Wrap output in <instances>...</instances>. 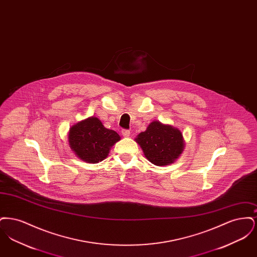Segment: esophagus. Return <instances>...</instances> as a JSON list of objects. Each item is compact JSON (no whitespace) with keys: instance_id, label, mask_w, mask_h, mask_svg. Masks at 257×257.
I'll list each match as a JSON object with an SVG mask.
<instances>
[{"instance_id":"34e87169","label":"esophagus","mask_w":257,"mask_h":257,"mask_svg":"<svg viewBox=\"0 0 257 257\" xmlns=\"http://www.w3.org/2000/svg\"><path fill=\"white\" fill-rule=\"evenodd\" d=\"M121 133H122L123 137H129L130 136V131L128 129H122Z\"/></svg>"}]
</instances>
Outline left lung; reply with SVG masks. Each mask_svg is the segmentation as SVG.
<instances>
[{"mask_svg": "<svg viewBox=\"0 0 257 257\" xmlns=\"http://www.w3.org/2000/svg\"><path fill=\"white\" fill-rule=\"evenodd\" d=\"M146 157L156 166H167L177 159L184 147L182 133L170 125L153 121L136 139Z\"/></svg>", "mask_w": 257, "mask_h": 257, "instance_id": "left-lung-1", "label": "left lung"}]
</instances>
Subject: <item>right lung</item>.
Returning <instances> with one entry per match:
<instances>
[{
    "label": "right lung",
    "mask_w": 257,
    "mask_h": 257,
    "mask_svg": "<svg viewBox=\"0 0 257 257\" xmlns=\"http://www.w3.org/2000/svg\"><path fill=\"white\" fill-rule=\"evenodd\" d=\"M120 140L119 135L104 127L96 117L77 123L69 132V146L75 154L87 163L105 159L110 147Z\"/></svg>",
    "instance_id": "right-lung-1"
}]
</instances>
